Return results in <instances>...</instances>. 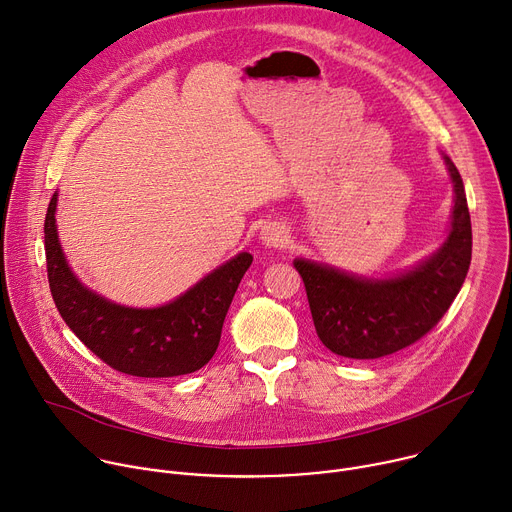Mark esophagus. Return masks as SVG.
<instances>
[{
  "label": "esophagus",
  "mask_w": 512,
  "mask_h": 512,
  "mask_svg": "<svg viewBox=\"0 0 512 512\" xmlns=\"http://www.w3.org/2000/svg\"><path fill=\"white\" fill-rule=\"evenodd\" d=\"M261 241L267 247H283L287 241V231L279 223H269L261 229Z\"/></svg>",
  "instance_id": "34e87169"
}]
</instances>
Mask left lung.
<instances>
[{"label": "left lung", "instance_id": "8db88e82", "mask_svg": "<svg viewBox=\"0 0 512 512\" xmlns=\"http://www.w3.org/2000/svg\"><path fill=\"white\" fill-rule=\"evenodd\" d=\"M456 202L444 247L409 273L369 281L296 259L322 344L346 358H381L421 340L444 318L466 279L472 225L458 168L446 158Z\"/></svg>", "mask_w": 512, "mask_h": 512}]
</instances>
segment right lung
I'll use <instances>...</instances> for the list:
<instances>
[{"label": "right lung", "mask_w": 512, "mask_h": 512, "mask_svg": "<svg viewBox=\"0 0 512 512\" xmlns=\"http://www.w3.org/2000/svg\"><path fill=\"white\" fill-rule=\"evenodd\" d=\"M54 212L56 194L44 221L48 283L62 320L79 340L111 369L131 377L164 379L202 369L221 342L225 316L253 255L239 253L172 304L125 308L93 294L72 275L58 243Z\"/></svg>", "instance_id": "1"}]
</instances>
